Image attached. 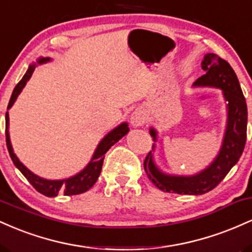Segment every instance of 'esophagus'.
<instances>
[{
	"label": "esophagus",
	"mask_w": 252,
	"mask_h": 252,
	"mask_svg": "<svg viewBox=\"0 0 252 252\" xmlns=\"http://www.w3.org/2000/svg\"><path fill=\"white\" fill-rule=\"evenodd\" d=\"M146 114L140 109H136L131 114V116H130V122H131L132 126H135V128L143 126L146 123Z\"/></svg>",
	"instance_id": "esophagus-1"
}]
</instances>
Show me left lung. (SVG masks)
I'll list each match as a JSON object with an SVG mask.
<instances>
[{
    "instance_id": "1",
    "label": "left lung",
    "mask_w": 252,
    "mask_h": 252,
    "mask_svg": "<svg viewBox=\"0 0 252 252\" xmlns=\"http://www.w3.org/2000/svg\"><path fill=\"white\" fill-rule=\"evenodd\" d=\"M201 67L206 73L195 80L194 86L221 89L222 96L227 104L226 129L220 150L207 168L189 176L164 174L158 168L150 152L144 160V170L149 180L163 192L190 195H200L210 192L220 184L230 169L238 162L247 142V102L233 68L226 60L215 53H207L204 57ZM149 132L156 142V130L150 128ZM154 148L155 144L153 146V149Z\"/></svg>"
}]
</instances>
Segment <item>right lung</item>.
I'll return each mask as SVG.
<instances>
[{
    "mask_svg": "<svg viewBox=\"0 0 252 252\" xmlns=\"http://www.w3.org/2000/svg\"><path fill=\"white\" fill-rule=\"evenodd\" d=\"M50 60L51 58H39L37 63H47L50 62ZM35 66L36 63L31 65L30 67H28L27 72L25 73V76L22 77V79L17 83L13 94H11L9 104H8L7 108L8 110L13 106L17 96L21 94L22 89L25 88V85L27 84L28 80H30L34 70H35ZM8 128H9V115H8L7 111L5 112V142H7V148L8 152H9L11 160H13L16 168L24 174V176L28 181H30L32 186H33L37 192H40L41 194L46 196H57L59 193H63V195H76L89 190L94 184H96L98 176L100 174L104 158H105V153L108 152L115 143L118 142L124 135L128 134L129 131L128 123L120 124V126H116L114 130H111V131L100 141L97 149L94 150V154L92 156L91 161H90L88 166H86L83 170H80L78 174L71 176V178L63 179V180H47V179H42L40 178V176L34 174V173H32L27 167H25L24 164H22V162H20V160L17 158L15 153H14L13 147H11L9 130H8Z\"/></svg>",
    "mask_w": 252,
    "mask_h": 252,
    "instance_id": "right-lung-1",
    "label": "right lung"
}]
</instances>
